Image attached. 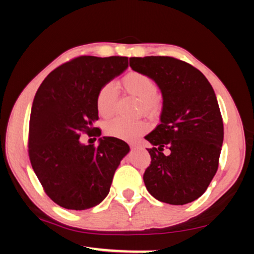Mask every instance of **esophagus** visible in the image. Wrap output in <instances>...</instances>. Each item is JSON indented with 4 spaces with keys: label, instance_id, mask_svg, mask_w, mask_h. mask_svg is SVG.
<instances>
[{
    "label": "esophagus",
    "instance_id": "obj_1",
    "mask_svg": "<svg viewBox=\"0 0 254 254\" xmlns=\"http://www.w3.org/2000/svg\"><path fill=\"white\" fill-rule=\"evenodd\" d=\"M130 148H131L132 151H134V150H136V149H137V147H136V145H134V144H131V145H130Z\"/></svg>",
    "mask_w": 254,
    "mask_h": 254
}]
</instances>
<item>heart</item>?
Returning a JSON list of instances; mask_svg holds the SVG:
<instances>
[{
  "label": "heart",
  "mask_w": 254,
  "mask_h": 254,
  "mask_svg": "<svg viewBox=\"0 0 254 254\" xmlns=\"http://www.w3.org/2000/svg\"><path fill=\"white\" fill-rule=\"evenodd\" d=\"M122 86L126 92L141 100L140 109L147 113H153L160 107L158 86L147 74L141 71H130L122 78ZM118 89L114 84L106 83L98 89L96 95V110L102 118H111L114 113L118 101ZM149 130L145 121H130L115 118L106 122L104 131L109 136L124 141H134Z\"/></svg>",
  "instance_id": "b5f03b06"
}]
</instances>
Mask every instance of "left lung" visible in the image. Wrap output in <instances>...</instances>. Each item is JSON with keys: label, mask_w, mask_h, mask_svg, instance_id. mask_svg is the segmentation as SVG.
Returning a JSON list of instances; mask_svg holds the SVG:
<instances>
[{"label": "left lung", "mask_w": 254, "mask_h": 254, "mask_svg": "<svg viewBox=\"0 0 254 254\" xmlns=\"http://www.w3.org/2000/svg\"><path fill=\"white\" fill-rule=\"evenodd\" d=\"M161 89V122L145 136L153 147L143 180L154 198L184 205L204 194L218 168L224 127L214 89L201 72L169 56L130 58ZM167 148L168 155L163 153Z\"/></svg>", "instance_id": "8db88e82"}]
</instances>
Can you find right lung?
Returning a JSON list of instances; mask_svg holds the SVG:
<instances>
[{
    "label": "right lung",
    "instance_id": "add662e5",
    "mask_svg": "<svg viewBox=\"0 0 254 254\" xmlns=\"http://www.w3.org/2000/svg\"><path fill=\"white\" fill-rule=\"evenodd\" d=\"M127 67V57L79 56L56 68L34 96L29 124V158L50 199L67 209L94 207L110 191L128 145L117 137L81 144V134L100 136L96 95Z\"/></svg>",
    "mask_w": 254,
    "mask_h": 254
}]
</instances>
